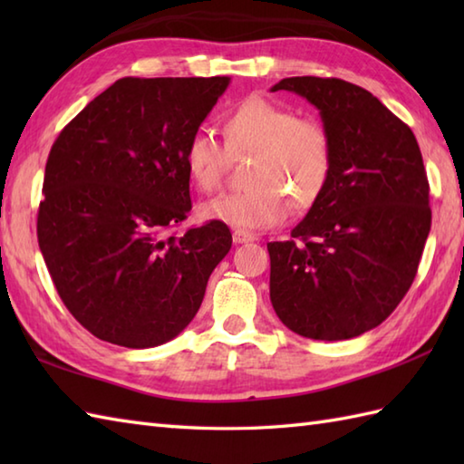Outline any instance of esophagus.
Instances as JSON below:
<instances>
[{"instance_id":"obj_1","label":"esophagus","mask_w":464,"mask_h":464,"mask_svg":"<svg viewBox=\"0 0 464 464\" xmlns=\"http://www.w3.org/2000/svg\"><path fill=\"white\" fill-rule=\"evenodd\" d=\"M257 239V235L251 233V231H243V229H235L233 231V241L241 245V243H249V241H255Z\"/></svg>"}]
</instances>
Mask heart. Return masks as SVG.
Returning <instances> with one entry per match:
<instances>
[{
  "label": "heart",
  "mask_w": 464,
  "mask_h": 464,
  "mask_svg": "<svg viewBox=\"0 0 464 464\" xmlns=\"http://www.w3.org/2000/svg\"><path fill=\"white\" fill-rule=\"evenodd\" d=\"M225 147L211 133L197 131L185 145V167L203 191L221 185L231 157L251 155L245 183L249 189L223 193L201 207L205 219L243 231L267 229L289 217L291 205L307 211L321 199L333 171L327 127L295 117L281 105L251 95L221 120Z\"/></svg>",
  "instance_id": "heart-1"
}]
</instances>
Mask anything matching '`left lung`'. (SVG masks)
Masks as SVG:
<instances>
[{
	"label": "left lung",
	"instance_id": "left-lung-1",
	"mask_svg": "<svg viewBox=\"0 0 464 464\" xmlns=\"http://www.w3.org/2000/svg\"><path fill=\"white\" fill-rule=\"evenodd\" d=\"M333 141L327 189L289 241L267 243L271 303L285 327L343 341L377 327L411 289L430 231L429 179L411 127L362 87L287 77Z\"/></svg>",
	"mask_w": 464,
	"mask_h": 464
}]
</instances>
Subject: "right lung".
Listing matches in <instances>:
<instances>
[{"mask_svg":"<svg viewBox=\"0 0 464 464\" xmlns=\"http://www.w3.org/2000/svg\"><path fill=\"white\" fill-rule=\"evenodd\" d=\"M229 77H123L69 121L49 151L39 249L67 311L127 349L177 337L231 249L229 227L165 231L191 211L185 145Z\"/></svg>","mask_w":464,"mask_h":464,"instance_id":"right-lung-1","label":"right lung"}]
</instances>
